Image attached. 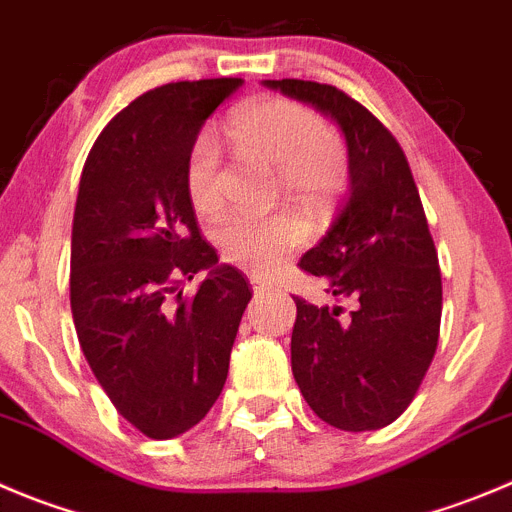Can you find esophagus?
I'll return each mask as SVG.
<instances>
[{"instance_id":"obj_1","label":"esophagus","mask_w":512,"mask_h":512,"mask_svg":"<svg viewBox=\"0 0 512 512\" xmlns=\"http://www.w3.org/2000/svg\"><path fill=\"white\" fill-rule=\"evenodd\" d=\"M251 289H253V294L261 296V294H266V291H269L271 286L266 284V281H261L259 276H251Z\"/></svg>"}]
</instances>
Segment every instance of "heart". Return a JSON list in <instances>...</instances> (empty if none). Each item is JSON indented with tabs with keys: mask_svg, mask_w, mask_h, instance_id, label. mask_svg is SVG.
I'll return each instance as SVG.
<instances>
[{
	"mask_svg": "<svg viewBox=\"0 0 512 512\" xmlns=\"http://www.w3.org/2000/svg\"><path fill=\"white\" fill-rule=\"evenodd\" d=\"M228 135L248 158H259L279 170L281 186L301 203H319L344 183V155L337 140L314 110L284 97H259L228 118ZM186 193L203 216L218 213L221 191V148L213 133L196 135L186 155ZM226 264L253 276H269L304 243V226L276 213L266 218L231 216L213 233Z\"/></svg>",
	"mask_w": 512,
	"mask_h": 512,
	"instance_id": "1",
	"label": "heart"
}]
</instances>
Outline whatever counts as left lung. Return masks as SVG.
Masks as SVG:
<instances>
[{
    "label": "left lung",
    "instance_id": "obj_1",
    "mask_svg": "<svg viewBox=\"0 0 512 512\" xmlns=\"http://www.w3.org/2000/svg\"><path fill=\"white\" fill-rule=\"evenodd\" d=\"M266 87L329 115L349 150L342 211L299 269L352 311L294 296L291 372L326 425L379 430L410 407L440 339L442 279L425 208L405 150L354 97L311 80Z\"/></svg>",
    "mask_w": 512,
    "mask_h": 512
}]
</instances>
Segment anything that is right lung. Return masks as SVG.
Wrapping results in <instances>:
<instances>
[{"instance_id":"right-lung-1","label":"right lung","mask_w":512,"mask_h":512,"mask_svg":"<svg viewBox=\"0 0 512 512\" xmlns=\"http://www.w3.org/2000/svg\"><path fill=\"white\" fill-rule=\"evenodd\" d=\"M238 77L170 82L120 110L85 160L72 218L70 306L92 374L143 435L196 427L221 394L251 284L216 266L186 193V155ZM212 276L193 297L179 286Z\"/></svg>"}]
</instances>
